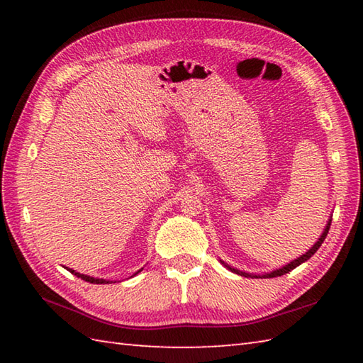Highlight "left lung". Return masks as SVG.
<instances>
[{"instance_id":"left-lung-1","label":"left lung","mask_w":363,"mask_h":363,"mask_svg":"<svg viewBox=\"0 0 363 363\" xmlns=\"http://www.w3.org/2000/svg\"><path fill=\"white\" fill-rule=\"evenodd\" d=\"M329 228H330V220H329V223H328V226H326V229H325V233H323L321 234V237L318 238V242L317 243H315L313 246H312V248L309 250V251H307L306 254H303V256H301V257H298L296 260H293V262H290V264L289 265H285V267H282V268H279V269H276V272H273V273H269V274H265V277H276V276H282V274H285V273H289V272H291V269L293 268H296L298 265H301V264H303V262H306V260H309L312 256H313V254L315 252H317L318 251V248H320V246H321V243L323 242H325V238H326V235H328V233H329ZM225 267H228V265H225ZM229 269H233V272L234 273H240V272H238V269H234V268H230V267H228ZM242 276H246V277H248L250 274L248 273H240Z\"/></svg>"}]
</instances>
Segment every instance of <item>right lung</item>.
I'll list each match as a JSON object with an SVG mask.
<instances>
[{
    "instance_id": "right-lung-1",
    "label": "right lung",
    "mask_w": 363,
    "mask_h": 363,
    "mask_svg": "<svg viewBox=\"0 0 363 363\" xmlns=\"http://www.w3.org/2000/svg\"><path fill=\"white\" fill-rule=\"evenodd\" d=\"M67 268V267H65ZM68 272H70L72 274H74V276H78V277H81L82 281H86V282H90V284H109V281H104V279H95V277H90V276H86V274H79V273H76L74 269H72V268H67ZM138 273V272H137ZM135 273V274H137Z\"/></svg>"
}]
</instances>
